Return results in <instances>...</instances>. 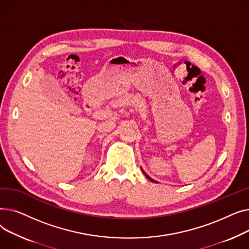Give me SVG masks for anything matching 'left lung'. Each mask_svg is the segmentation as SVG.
Masks as SVG:
<instances>
[{"label": "left lung", "mask_w": 249, "mask_h": 249, "mask_svg": "<svg viewBox=\"0 0 249 249\" xmlns=\"http://www.w3.org/2000/svg\"><path fill=\"white\" fill-rule=\"evenodd\" d=\"M141 171H142V173H143V174H144V176H145V177H146V178H148V179H149V180H151V181H153V182H158V181H155V180H154V179H152V178H150V177H148V176H147V175H146V173H145V172H144V171H143V169H142V168H141Z\"/></svg>", "instance_id": "obj_1"}]
</instances>
